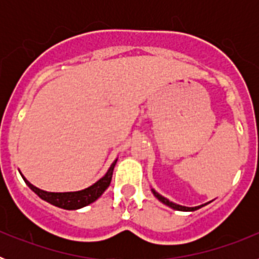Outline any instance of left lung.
Returning <instances> with one entry per match:
<instances>
[{
    "mask_svg": "<svg viewBox=\"0 0 259 259\" xmlns=\"http://www.w3.org/2000/svg\"><path fill=\"white\" fill-rule=\"evenodd\" d=\"M152 193L154 194V197L157 198L158 201H161V202L163 203V205H166V206L171 207V209H174V210H178V211H194V210L201 209V207L205 206V205H207V203H209V202H206V203H203V205H200V206H194V207L182 206V205H178V203L172 202V201L167 200L166 197H163V196H162V194H159V193H158V192H155L154 189H153V188H152Z\"/></svg>",
    "mask_w": 259,
    "mask_h": 259,
    "instance_id": "obj_1",
    "label": "left lung"
}]
</instances>
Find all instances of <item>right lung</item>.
Wrapping results in <instances>:
<instances>
[{
    "mask_svg": "<svg viewBox=\"0 0 259 259\" xmlns=\"http://www.w3.org/2000/svg\"><path fill=\"white\" fill-rule=\"evenodd\" d=\"M116 161H118V158H116L115 161L111 163V166L109 167V170L107 172L102 176L101 179L97 180L95 184H92L91 187L85 189H81V191H76V192H47L42 191V189H38L37 187L35 185H32L28 180L22 175L23 180L26 182V184L28 185L31 191L35 192L37 194L38 197L41 200L47 201V202L52 203L54 206L61 207V209L65 210H77L81 209L84 206H88L89 203L95 202L97 198H100L102 196L105 191L107 189V187L111 183V178H113V171L114 167H115Z\"/></svg>",
    "mask_w": 259,
    "mask_h": 259,
    "instance_id": "add662e5",
    "label": "right lung"
}]
</instances>
